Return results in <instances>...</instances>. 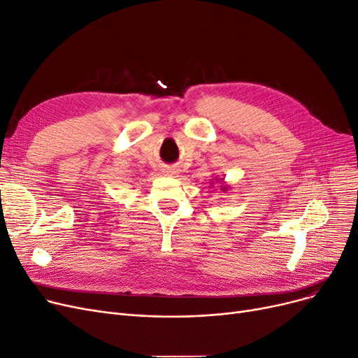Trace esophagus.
I'll return each mask as SVG.
<instances>
[{
    "instance_id": "1",
    "label": "esophagus",
    "mask_w": 358,
    "mask_h": 358,
    "mask_svg": "<svg viewBox=\"0 0 358 358\" xmlns=\"http://www.w3.org/2000/svg\"><path fill=\"white\" fill-rule=\"evenodd\" d=\"M179 173V170L176 167H167L164 169V175L166 176H176Z\"/></svg>"
}]
</instances>
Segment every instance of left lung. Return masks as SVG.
<instances>
[{
	"instance_id": "obj_1",
	"label": "left lung",
	"mask_w": 358,
	"mask_h": 358,
	"mask_svg": "<svg viewBox=\"0 0 358 358\" xmlns=\"http://www.w3.org/2000/svg\"><path fill=\"white\" fill-rule=\"evenodd\" d=\"M213 180H216V183H220V188H222V191H223V192H226V191H229V188H231V187H229V185H227V183H226V182H224V179H222V178H220V179H219V178H214V179H213ZM213 180H211V182H210V183H211V185H213V183H214V182H213Z\"/></svg>"
}]
</instances>
